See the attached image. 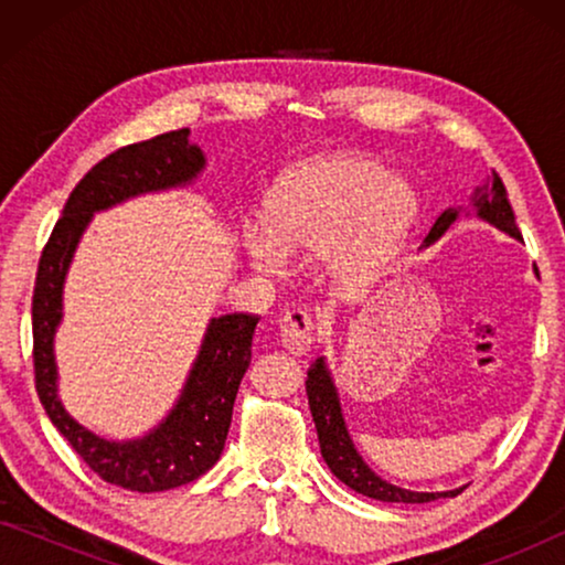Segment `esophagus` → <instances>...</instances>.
Wrapping results in <instances>:
<instances>
[{"label":"esophagus","mask_w":565,"mask_h":565,"mask_svg":"<svg viewBox=\"0 0 565 565\" xmlns=\"http://www.w3.org/2000/svg\"><path fill=\"white\" fill-rule=\"evenodd\" d=\"M313 319L308 311H300V308H292L282 316L280 321V339H282V347L288 350L290 354H306L311 350L313 344Z\"/></svg>","instance_id":"1"}]
</instances>
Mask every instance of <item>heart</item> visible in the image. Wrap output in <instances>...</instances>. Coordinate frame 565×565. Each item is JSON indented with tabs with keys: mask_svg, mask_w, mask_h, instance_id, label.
I'll return each mask as SVG.
<instances>
[{
	"mask_svg": "<svg viewBox=\"0 0 565 565\" xmlns=\"http://www.w3.org/2000/svg\"><path fill=\"white\" fill-rule=\"evenodd\" d=\"M419 211L412 184L373 159L327 153L292 167L267 198V228L244 236L249 259L280 273L288 257H323L344 296L367 290L398 257Z\"/></svg>",
	"mask_w": 565,
	"mask_h": 565,
	"instance_id": "b5f03b06",
	"label": "heart"
}]
</instances>
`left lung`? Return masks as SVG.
<instances>
[{
    "mask_svg": "<svg viewBox=\"0 0 565 565\" xmlns=\"http://www.w3.org/2000/svg\"><path fill=\"white\" fill-rule=\"evenodd\" d=\"M470 203H473V211L478 218L491 223V226H497L499 231H504V234L516 238V242H522V234L514 221V211L507 200V188L493 169L491 174L486 177L481 188H476L473 195H470ZM460 213L462 207H447L445 213H439V218L431 223L429 234L424 238V246L435 244L437 238L443 236L455 221H458ZM306 393H308V406H311L316 431H319L321 458L329 466L331 473H334L344 486H350L352 491L377 501H401V504H424V501L458 497L462 491V489H452V491L401 489V486L383 481L375 470H370L367 462L362 460V455L358 452V447H354L350 431H347L342 404H339V393H337L334 377H331V370L327 365V358H319L311 367H308Z\"/></svg>",
    "mask_w": 565,
    "mask_h": 565,
    "instance_id": "1",
    "label": "left lung"
}]
</instances>
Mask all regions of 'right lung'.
I'll list each match as a JSON object with an SVG mask.
<instances>
[{
	"label": "right lung",
	"instance_id": "obj_1",
	"mask_svg": "<svg viewBox=\"0 0 565 565\" xmlns=\"http://www.w3.org/2000/svg\"><path fill=\"white\" fill-rule=\"evenodd\" d=\"M205 169V153L190 143V128L122 146L89 169L68 195L64 213L38 262L33 290V362L38 398L76 455L107 483L153 493L195 481L218 462L234 401L252 362L259 316L211 319L180 398L157 427L136 439H107L84 427L58 398L53 337L64 319V282L92 215L130 198L188 188Z\"/></svg>",
	"mask_w": 565,
	"mask_h": 565
}]
</instances>
